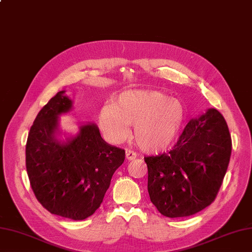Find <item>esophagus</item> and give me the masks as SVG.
I'll return each instance as SVG.
<instances>
[{
    "instance_id": "1",
    "label": "esophagus",
    "mask_w": 252,
    "mask_h": 252,
    "mask_svg": "<svg viewBox=\"0 0 252 252\" xmlns=\"http://www.w3.org/2000/svg\"><path fill=\"white\" fill-rule=\"evenodd\" d=\"M136 158H137L136 153L132 152V151H129V150L126 151V159H127V160H133V159H136Z\"/></svg>"
}]
</instances>
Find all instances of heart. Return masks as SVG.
I'll return each mask as SVG.
<instances>
[{
  "mask_svg": "<svg viewBox=\"0 0 252 252\" xmlns=\"http://www.w3.org/2000/svg\"><path fill=\"white\" fill-rule=\"evenodd\" d=\"M184 118V107L177 99L157 91H129L116 97L113 105L101 108L99 126L109 141L120 143L129 134V125H133L139 146L155 153L174 142Z\"/></svg>",
  "mask_w": 252,
  "mask_h": 252,
  "instance_id": "obj_1",
  "label": "heart"
}]
</instances>
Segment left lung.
<instances>
[{"mask_svg":"<svg viewBox=\"0 0 252 252\" xmlns=\"http://www.w3.org/2000/svg\"><path fill=\"white\" fill-rule=\"evenodd\" d=\"M231 151L229 128L218 110L191 119L172 151L144 158L152 203L170 218L204 210L221 186Z\"/></svg>","mask_w":252,"mask_h":252,"instance_id":"1","label":"left lung"}]
</instances>
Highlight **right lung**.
I'll use <instances>...</instances> for the list:
<instances>
[{
  "instance_id": "obj_1",
  "label": "right lung",
  "mask_w": 252,
  "mask_h": 252,
  "mask_svg": "<svg viewBox=\"0 0 252 252\" xmlns=\"http://www.w3.org/2000/svg\"><path fill=\"white\" fill-rule=\"evenodd\" d=\"M65 92L49 100L31 127L27 171L35 197L47 211L83 220L100 206L125 151L108 144L95 123H79L75 134L63 131L60 116L73 108Z\"/></svg>"
}]
</instances>
